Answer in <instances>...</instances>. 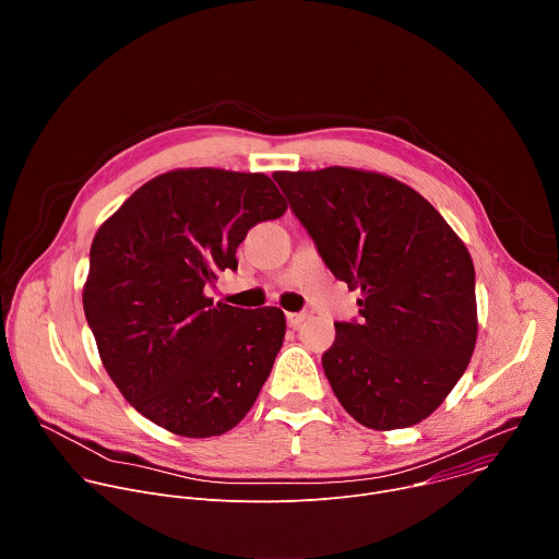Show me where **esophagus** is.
I'll return each mask as SVG.
<instances>
[{"label": "esophagus", "instance_id": "34e87169", "mask_svg": "<svg viewBox=\"0 0 559 559\" xmlns=\"http://www.w3.org/2000/svg\"><path fill=\"white\" fill-rule=\"evenodd\" d=\"M307 311H287V325L292 328V330H298L305 321H307Z\"/></svg>", "mask_w": 559, "mask_h": 559}]
</instances>
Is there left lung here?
Returning <instances> with one entry per match:
<instances>
[{"instance_id":"obj_1","label":"left lung","mask_w":559,"mask_h":559,"mask_svg":"<svg viewBox=\"0 0 559 559\" xmlns=\"http://www.w3.org/2000/svg\"><path fill=\"white\" fill-rule=\"evenodd\" d=\"M325 265L360 289V321L334 323L325 376L345 412L376 431L429 418L475 349V270L462 238L393 177L323 168L274 173Z\"/></svg>"}]
</instances>
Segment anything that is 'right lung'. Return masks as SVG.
<instances>
[{
	"instance_id": "right-lung-1",
	"label": "right lung",
	"mask_w": 559,
	"mask_h": 559,
	"mask_svg": "<svg viewBox=\"0 0 559 559\" xmlns=\"http://www.w3.org/2000/svg\"><path fill=\"white\" fill-rule=\"evenodd\" d=\"M287 203L263 173L170 170L102 223L84 285L99 358L126 401L186 438L221 436L257 403L285 338L278 307L212 302L250 227Z\"/></svg>"
}]
</instances>
